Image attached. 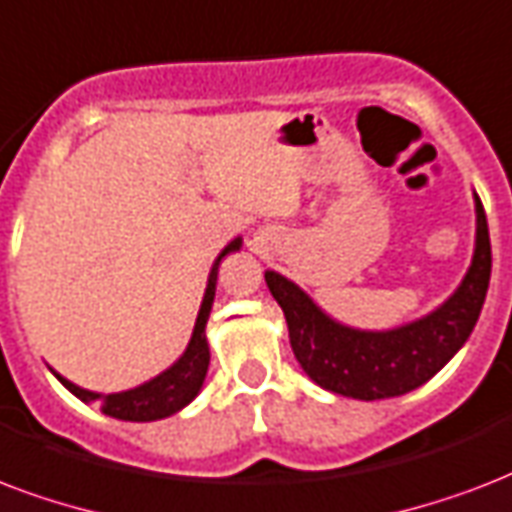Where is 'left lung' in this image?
Here are the masks:
<instances>
[{"mask_svg":"<svg viewBox=\"0 0 512 512\" xmlns=\"http://www.w3.org/2000/svg\"><path fill=\"white\" fill-rule=\"evenodd\" d=\"M491 243L486 213L475 194V251L459 288L425 318L390 328L360 331L336 323L299 285L264 272L269 291L288 323L293 355L323 390L358 400L406 395L433 379L473 334L489 291Z\"/></svg>","mask_w":512,"mask_h":512,"instance_id":"8db88e82","label":"left lung"}]
</instances>
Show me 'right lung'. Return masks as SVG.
<instances>
[{
  "label": "right lung",
  "instance_id": "add662e5",
  "mask_svg": "<svg viewBox=\"0 0 512 512\" xmlns=\"http://www.w3.org/2000/svg\"><path fill=\"white\" fill-rule=\"evenodd\" d=\"M243 245V237H235L232 243L219 253V259L213 261L211 275H208V285H205V296H202L200 312H197V320H194L192 339L186 344L184 355L173 363L170 368H165L162 374H157L149 382L138 384L133 390L125 392H109V395H101V392L85 390V387H77L69 379H63L61 374L58 382L77 395L79 400L85 403H98L104 414L114 419H122V422H154V419H165L170 414H176L184 406H189L197 392H200L202 382H205V374H208V363H211V350H208V336H205V326H208V318H211L213 296H216V280H219V264L227 253L240 251Z\"/></svg>",
  "mask_w": 512,
  "mask_h": 512
}]
</instances>
